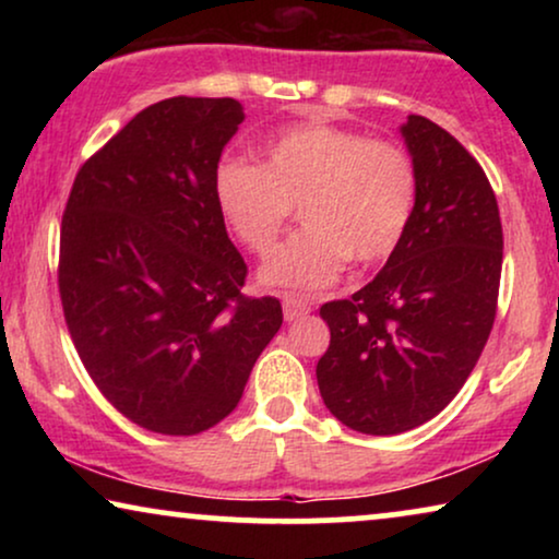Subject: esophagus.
I'll return each instance as SVG.
<instances>
[{
  "instance_id": "34e87169",
  "label": "esophagus",
  "mask_w": 559,
  "mask_h": 559,
  "mask_svg": "<svg viewBox=\"0 0 559 559\" xmlns=\"http://www.w3.org/2000/svg\"><path fill=\"white\" fill-rule=\"evenodd\" d=\"M282 310H285V320H297V318L308 316L310 302L305 300V297L285 295V297H282Z\"/></svg>"
}]
</instances>
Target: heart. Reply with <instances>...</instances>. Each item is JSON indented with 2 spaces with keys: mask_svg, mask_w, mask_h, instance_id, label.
I'll return each instance as SVG.
<instances>
[{
  "mask_svg": "<svg viewBox=\"0 0 559 559\" xmlns=\"http://www.w3.org/2000/svg\"><path fill=\"white\" fill-rule=\"evenodd\" d=\"M417 167L402 144L305 121L264 147L262 167L224 163L213 193L228 228L266 257L300 205L305 228L274 251L262 277L274 287L333 285L346 262L373 266L400 249L415 216Z\"/></svg>",
  "mask_w": 559,
  "mask_h": 559,
  "instance_id": "heart-1",
  "label": "heart"
}]
</instances>
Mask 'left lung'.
Wrapping results in <instances>:
<instances>
[{
	"label": "left lung",
	"mask_w": 559,
	"mask_h": 559,
	"mask_svg": "<svg viewBox=\"0 0 559 559\" xmlns=\"http://www.w3.org/2000/svg\"><path fill=\"white\" fill-rule=\"evenodd\" d=\"M402 134L419 186L407 234L369 285L320 308L331 328L320 396L364 435L440 415L478 364L499 302L503 231L484 167L417 114Z\"/></svg>",
	"instance_id": "obj_1"
}]
</instances>
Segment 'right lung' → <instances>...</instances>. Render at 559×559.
Wrapping results in <instances>:
<instances>
[{"label": "right lung", "instance_id": "obj_1", "mask_svg": "<svg viewBox=\"0 0 559 559\" xmlns=\"http://www.w3.org/2000/svg\"><path fill=\"white\" fill-rule=\"evenodd\" d=\"M243 121L236 98L142 109L75 175L58 289L73 346L114 409L159 435H198L239 404L282 325L247 297L213 182Z\"/></svg>", "mask_w": 559, "mask_h": 559}]
</instances>
